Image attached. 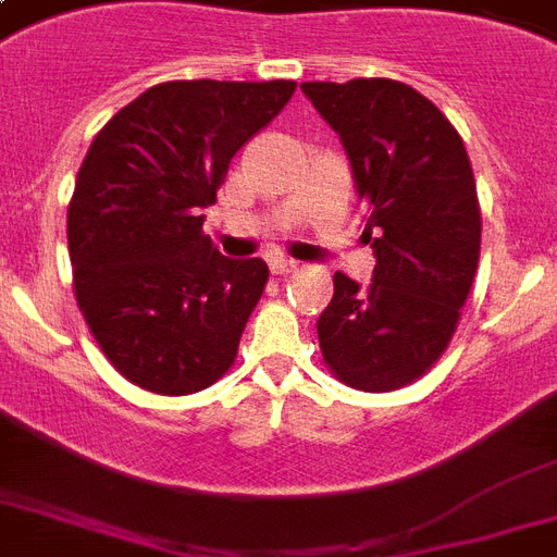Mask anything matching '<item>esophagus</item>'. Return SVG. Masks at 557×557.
Listing matches in <instances>:
<instances>
[{
  "label": "esophagus",
  "mask_w": 557,
  "mask_h": 557,
  "mask_svg": "<svg viewBox=\"0 0 557 557\" xmlns=\"http://www.w3.org/2000/svg\"><path fill=\"white\" fill-rule=\"evenodd\" d=\"M271 271L280 274V277H286V274L297 271V262L288 260V257H274V260H271Z\"/></svg>",
  "instance_id": "esophagus-1"
}]
</instances>
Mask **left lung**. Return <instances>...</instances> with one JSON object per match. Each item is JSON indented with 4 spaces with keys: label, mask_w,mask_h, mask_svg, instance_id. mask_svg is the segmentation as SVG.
Instances as JSON below:
<instances>
[{
    "label": "left lung",
    "mask_w": 557,
    "mask_h": 557,
    "mask_svg": "<svg viewBox=\"0 0 557 557\" xmlns=\"http://www.w3.org/2000/svg\"><path fill=\"white\" fill-rule=\"evenodd\" d=\"M300 89L341 135L367 205L361 239L375 253L370 288L341 271L332 280L318 321L323 364L352 389H401L448 349L480 262L483 216L466 144L407 83L358 77Z\"/></svg>",
    "instance_id": "8db88e82"
}]
</instances>
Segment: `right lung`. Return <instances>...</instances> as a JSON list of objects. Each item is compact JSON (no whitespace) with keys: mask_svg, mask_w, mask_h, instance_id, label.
Returning a JSON list of instances; mask_svg holds the SVG:
<instances>
[{"mask_svg":"<svg viewBox=\"0 0 557 557\" xmlns=\"http://www.w3.org/2000/svg\"><path fill=\"white\" fill-rule=\"evenodd\" d=\"M295 89L159 83L95 135L69 201L74 297L109 364L135 387L190 396L234 367L269 265L222 257L201 231V208Z\"/></svg>","mask_w":557,"mask_h":557,"instance_id":"add662e5","label":"right lung"}]
</instances>
